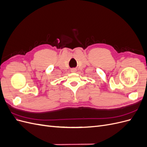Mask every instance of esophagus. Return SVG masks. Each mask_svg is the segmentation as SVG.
<instances>
[{"label":"esophagus","mask_w":147,"mask_h":147,"mask_svg":"<svg viewBox=\"0 0 147 147\" xmlns=\"http://www.w3.org/2000/svg\"><path fill=\"white\" fill-rule=\"evenodd\" d=\"M77 71V69H71V72H75Z\"/></svg>","instance_id":"34e87169"}]
</instances>
